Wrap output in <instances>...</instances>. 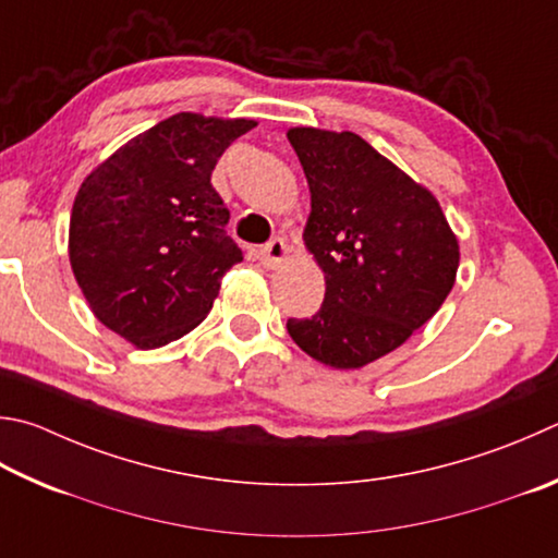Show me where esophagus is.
Segmentation results:
<instances>
[{
  "instance_id": "obj_1",
  "label": "esophagus",
  "mask_w": 558,
  "mask_h": 558,
  "mask_svg": "<svg viewBox=\"0 0 558 558\" xmlns=\"http://www.w3.org/2000/svg\"><path fill=\"white\" fill-rule=\"evenodd\" d=\"M288 256H290V248H288L286 241H282V239H272L270 244L263 246V251H260V263H263V268L276 270V268L282 266V263L288 260Z\"/></svg>"
}]
</instances>
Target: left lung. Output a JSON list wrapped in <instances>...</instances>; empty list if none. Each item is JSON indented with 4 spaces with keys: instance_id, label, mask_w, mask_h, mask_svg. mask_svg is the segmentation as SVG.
Returning a JSON list of instances; mask_svg holds the SVG:
<instances>
[{
    "instance_id": "8db88e82",
    "label": "left lung",
    "mask_w": 558,
    "mask_h": 558,
    "mask_svg": "<svg viewBox=\"0 0 558 558\" xmlns=\"http://www.w3.org/2000/svg\"><path fill=\"white\" fill-rule=\"evenodd\" d=\"M312 209L305 246L324 272V302L288 319L298 347L353 371L402 347L453 288L459 239L432 192L353 131L295 126Z\"/></svg>"
}]
</instances>
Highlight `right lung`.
Masks as SVG:
<instances>
[{"label":"right lung","instance_id":"right-lung-1","mask_svg":"<svg viewBox=\"0 0 558 558\" xmlns=\"http://www.w3.org/2000/svg\"><path fill=\"white\" fill-rule=\"evenodd\" d=\"M258 121L180 111L126 141L80 185L70 268L95 317L136 349H160L207 317L244 260L211 170Z\"/></svg>","mask_w":558,"mask_h":558}]
</instances>
